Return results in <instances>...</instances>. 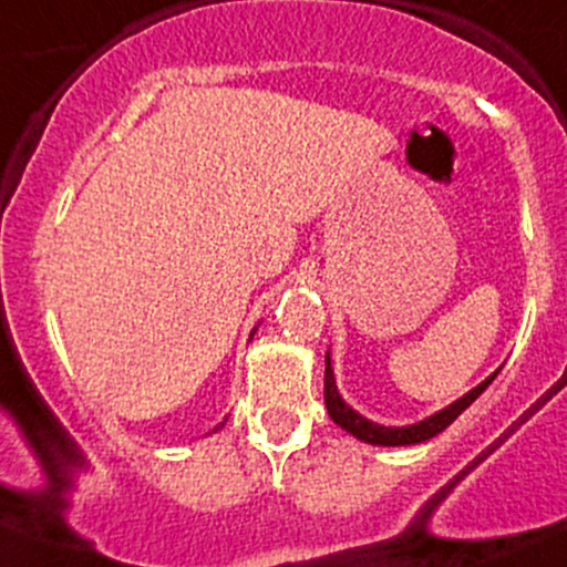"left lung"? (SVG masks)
Here are the masks:
<instances>
[{
  "label": "left lung",
  "instance_id": "obj_1",
  "mask_svg": "<svg viewBox=\"0 0 567 567\" xmlns=\"http://www.w3.org/2000/svg\"><path fill=\"white\" fill-rule=\"evenodd\" d=\"M497 374V371H495ZM487 377L484 379L478 388L471 390V393H465L460 401L452 403V406L441 409L439 414L427 416V420L416 422V425H406V427H384V425H377V422H369L365 416H360L358 412H352L350 406H347L344 401H341V395L336 393V384H333V369H331V358L326 354V406H328V414H331V420L336 422L339 427H344L347 433H352L354 439L360 441H369V444H379V446H406V444H420V441H427L433 439V435H439L441 431H446V427L452 425V422L457 420L460 414L465 412V409L471 406V403L476 401L478 395L487 390V384L495 379Z\"/></svg>",
  "mask_w": 567,
  "mask_h": 567
}]
</instances>
